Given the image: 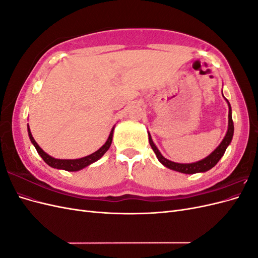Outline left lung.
<instances>
[{
  "label": "left lung",
  "mask_w": 258,
  "mask_h": 258,
  "mask_svg": "<svg viewBox=\"0 0 258 258\" xmlns=\"http://www.w3.org/2000/svg\"><path fill=\"white\" fill-rule=\"evenodd\" d=\"M226 101H227L228 107H229L227 134H226V136L223 139V141L221 142V144L215 148L214 152L211 153L208 156V157H206L205 159L199 160L197 162H192V163H177V162H173L171 160H168L167 158L163 157V156L160 154L158 148L156 147V145L154 144L151 135L148 134V141H150V144L153 148L154 153L156 154V156H157L158 160L162 163L163 166L171 169V170L177 171V172H181V173L194 174V173H198V172H206V171L212 169L216 165L218 160H220L223 157L226 148H227V146L230 144L231 140H232V136H233V121H232V117H231V106H230V103L228 102L227 99H226Z\"/></svg>",
  "instance_id": "8db88e82"
}]
</instances>
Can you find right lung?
<instances>
[{
  "instance_id": "add662e5",
  "label": "right lung",
  "mask_w": 258,
  "mask_h": 258,
  "mask_svg": "<svg viewBox=\"0 0 258 258\" xmlns=\"http://www.w3.org/2000/svg\"><path fill=\"white\" fill-rule=\"evenodd\" d=\"M113 132H114V127L111 130V134H110V136H108L107 141L105 142V144L103 146H101L97 152L92 153L91 155H88V156H86V157H83L80 159H56V158L51 157V156H49L48 154H46L42 150V148L38 146V144L35 142V140L32 137V134H31L29 124H28L29 138L31 140V142H32V144L35 146L38 155L41 156L43 160L47 163L48 166H50L52 168H56V169L66 170V171H79V170L84 169L85 167L91 165V163H93L95 161L99 160L107 152L108 148H110V146L112 144V140H113Z\"/></svg>"
}]
</instances>
